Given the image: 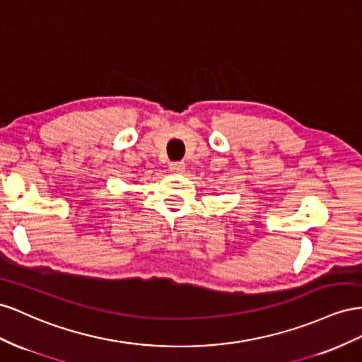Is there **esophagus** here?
Returning a JSON list of instances; mask_svg holds the SVG:
<instances>
[{
  "label": "esophagus",
  "mask_w": 362,
  "mask_h": 362,
  "mask_svg": "<svg viewBox=\"0 0 362 362\" xmlns=\"http://www.w3.org/2000/svg\"><path fill=\"white\" fill-rule=\"evenodd\" d=\"M185 167H187V165H185V162H171L170 163V170L173 173H183Z\"/></svg>",
  "instance_id": "obj_1"
}]
</instances>
